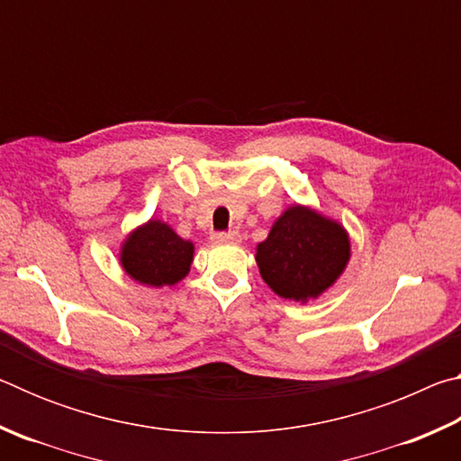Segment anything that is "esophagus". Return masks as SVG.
Segmentation results:
<instances>
[{
    "instance_id": "34e87169",
    "label": "esophagus",
    "mask_w": 461,
    "mask_h": 461,
    "mask_svg": "<svg viewBox=\"0 0 461 461\" xmlns=\"http://www.w3.org/2000/svg\"><path fill=\"white\" fill-rule=\"evenodd\" d=\"M215 244H240V233L238 231H220L212 238Z\"/></svg>"
}]
</instances>
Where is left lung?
Returning <instances> with one entry per match:
<instances>
[{
  "instance_id": "obj_1",
  "label": "left lung",
  "mask_w": 461,
  "mask_h": 461,
  "mask_svg": "<svg viewBox=\"0 0 461 461\" xmlns=\"http://www.w3.org/2000/svg\"><path fill=\"white\" fill-rule=\"evenodd\" d=\"M352 258L348 230L301 203L280 213L256 246L260 276L272 291L307 305L338 283Z\"/></svg>"
}]
</instances>
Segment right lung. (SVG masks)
Masks as SVG:
<instances>
[{
	"label": "right lung",
	"mask_w": 461,
	"mask_h": 461,
	"mask_svg": "<svg viewBox=\"0 0 461 461\" xmlns=\"http://www.w3.org/2000/svg\"><path fill=\"white\" fill-rule=\"evenodd\" d=\"M194 244L185 240L167 221L150 217L131 230L120 246V267L138 285L175 286L189 275Z\"/></svg>",
	"instance_id": "add662e5"
}]
</instances>
